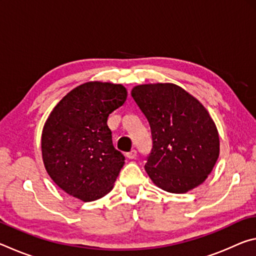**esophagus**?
<instances>
[{
    "mask_svg": "<svg viewBox=\"0 0 256 256\" xmlns=\"http://www.w3.org/2000/svg\"><path fill=\"white\" fill-rule=\"evenodd\" d=\"M136 154H138L136 150L133 149V150L130 151V152H126V157H128V159H134V158L136 157Z\"/></svg>",
    "mask_w": 256,
    "mask_h": 256,
    "instance_id": "esophagus-1",
    "label": "esophagus"
}]
</instances>
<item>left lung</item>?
<instances>
[{
	"label": "left lung",
	"mask_w": 256,
	"mask_h": 256,
	"mask_svg": "<svg viewBox=\"0 0 256 256\" xmlns=\"http://www.w3.org/2000/svg\"><path fill=\"white\" fill-rule=\"evenodd\" d=\"M148 120L152 148L146 172L158 188L186 193L206 180L219 157V136L202 104L172 84L134 86Z\"/></svg>",
	"instance_id": "1"
}]
</instances>
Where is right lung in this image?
<instances>
[{"label":"right lung","mask_w":256,"mask_h":256,"mask_svg":"<svg viewBox=\"0 0 256 256\" xmlns=\"http://www.w3.org/2000/svg\"><path fill=\"white\" fill-rule=\"evenodd\" d=\"M122 84L86 82L55 106L42 134V160L55 184L82 201L110 192L125 157L112 146L108 116L126 100Z\"/></svg>","instance_id":"add662e5"}]
</instances>
